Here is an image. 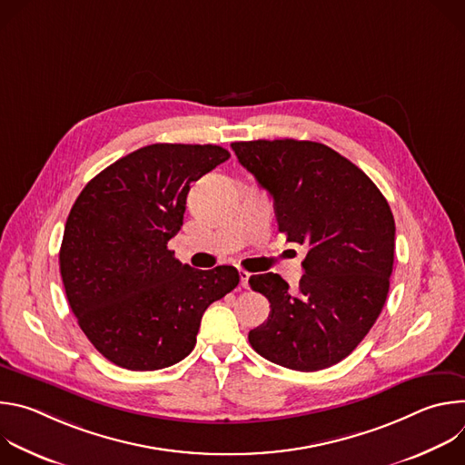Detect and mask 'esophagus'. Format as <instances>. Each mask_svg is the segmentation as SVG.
Returning <instances> with one entry per match:
<instances>
[{
  "instance_id": "esophagus-1",
  "label": "esophagus",
  "mask_w": 465,
  "mask_h": 465,
  "mask_svg": "<svg viewBox=\"0 0 465 465\" xmlns=\"http://www.w3.org/2000/svg\"><path fill=\"white\" fill-rule=\"evenodd\" d=\"M239 278H241V287H242V289H248L250 272H246V271H239Z\"/></svg>"
}]
</instances>
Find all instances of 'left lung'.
Masks as SVG:
<instances>
[{"instance_id":"left-lung-1","label":"left lung","mask_w":465,"mask_h":465,"mask_svg":"<svg viewBox=\"0 0 465 465\" xmlns=\"http://www.w3.org/2000/svg\"><path fill=\"white\" fill-rule=\"evenodd\" d=\"M274 201L280 232L307 244L296 292L274 272L250 287L271 314L248 341L267 361L316 371L346 359L379 318L393 269L395 223L377 185L348 158L316 142L232 143Z\"/></svg>"}]
</instances>
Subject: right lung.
Returning a JSON list of instances; mask_svg holds the SVG:
<instances>
[{"label":"right lung","mask_w":465,"mask_h":465,"mask_svg":"<svg viewBox=\"0 0 465 465\" xmlns=\"http://www.w3.org/2000/svg\"><path fill=\"white\" fill-rule=\"evenodd\" d=\"M230 153L154 143L108 165L77 196L58 253L70 307L115 366L153 371L185 359L204 311L239 283L235 267L196 271L167 248L191 183Z\"/></svg>","instance_id":"add662e5"}]
</instances>
